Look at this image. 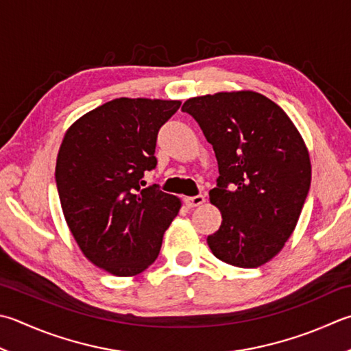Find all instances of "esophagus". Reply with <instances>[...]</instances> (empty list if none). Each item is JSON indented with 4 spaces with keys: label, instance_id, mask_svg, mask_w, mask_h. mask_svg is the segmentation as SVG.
<instances>
[{
    "label": "esophagus",
    "instance_id": "obj_1",
    "mask_svg": "<svg viewBox=\"0 0 351 351\" xmlns=\"http://www.w3.org/2000/svg\"><path fill=\"white\" fill-rule=\"evenodd\" d=\"M204 202H205V196H202V195H197L193 197H185V204H187V207H190V208L199 207V205H202Z\"/></svg>",
    "mask_w": 351,
    "mask_h": 351
}]
</instances>
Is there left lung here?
I'll list each match as a JSON object with an SVG mask.
<instances>
[{
    "label": "left lung",
    "mask_w": 351,
    "mask_h": 351,
    "mask_svg": "<svg viewBox=\"0 0 351 351\" xmlns=\"http://www.w3.org/2000/svg\"><path fill=\"white\" fill-rule=\"evenodd\" d=\"M216 154L210 202L222 223L211 252L239 267H258L283 250L311 189V156L292 120L256 91L216 93L182 105Z\"/></svg>",
    "instance_id": "8db88e82"
}]
</instances>
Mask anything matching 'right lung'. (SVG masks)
Returning <instances> with one entry per match:
<instances>
[{
    "label": "right lung",
    "mask_w": 351,
    "mask_h": 351,
    "mask_svg": "<svg viewBox=\"0 0 351 351\" xmlns=\"http://www.w3.org/2000/svg\"><path fill=\"white\" fill-rule=\"evenodd\" d=\"M180 100L120 97L68 128L56 160V185L68 228L84 256L117 277L152 265L181 199L141 189L156 166L158 130Z\"/></svg>",
    "instance_id": "obj_1"
}]
</instances>
